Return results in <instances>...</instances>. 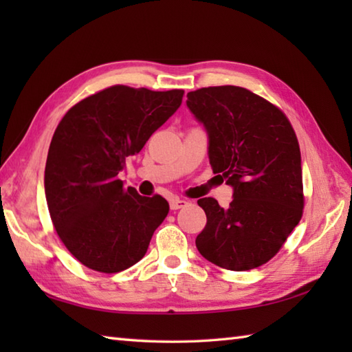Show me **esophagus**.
<instances>
[{
	"instance_id": "esophagus-1",
	"label": "esophagus",
	"mask_w": 352,
	"mask_h": 352,
	"mask_svg": "<svg viewBox=\"0 0 352 352\" xmlns=\"http://www.w3.org/2000/svg\"><path fill=\"white\" fill-rule=\"evenodd\" d=\"M186 206H188V201L180 199V198H172V199L169 201L170 210H180V208H183V207H186Z\"/></svg>"
}]
</instances>
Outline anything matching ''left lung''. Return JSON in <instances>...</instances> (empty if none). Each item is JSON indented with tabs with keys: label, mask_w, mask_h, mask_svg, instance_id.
Instances as JSON below:
<instances>
[{
	"label": "left lung",
	"mask_w": 352,
	"mask_h": 352,
	"mask_svg": "<svg viewBox=\"0 0 352 352\" xmlns=\"http://www.w3.org/2000/svg\"><path fill=\"white\" fill-rule=\"evenodd\" d=\"M186 104L207 133L213 172L233 188L227 208L214 198L198 199L207 223L197 248L230 271L258 267L280 251L302 216L296 134L280 109L243 87H203L189 92Z\"/></svg>",
	"instance_id": "obj_1"
}]
</instances>
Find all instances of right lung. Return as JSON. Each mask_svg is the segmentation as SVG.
I'll return each instance as SVG.
<instances>
[{
  "mask_svg": "<svg viewBox=\"0 0 352 352\" xmlns=\"http://www.w3.org/2000/svg\"><path fill=\"white\" fill-rule=\"evenodd\" d=\"M184 91L111 86L76 104L57 125L45 197L58 237L80 263L113 274L145 256L168 201L140 197L118 174L182 106Z\"/></svg>",
  "mask_w": 352,
  "mask_h": 352,
  "instance_id": "right-lung-1",
  "label": "right lung"
}]
</instances>
